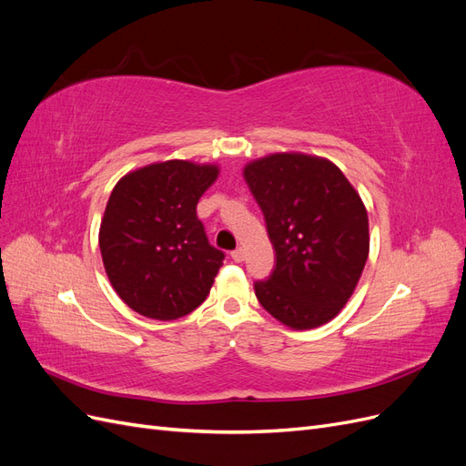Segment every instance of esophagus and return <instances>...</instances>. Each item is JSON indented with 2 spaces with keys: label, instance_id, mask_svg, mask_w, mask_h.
I'll list each match as a JSON object with an SVG mask.
<instances>
[{
  "label": "esophagus",
  "instance_id": "34e87169",
  "mask_svg": "<svg viewBox=\"0 0 466 466\" xmlns=\"http://www.w3.org/2000/svg\"><path fill=\"white\" fill-rule=\"evenodd\" d=\"M231 258L235 260V262H243L245 260V250L238 247V248H235L233 252H231Z\"/></svg>",
  "mask_w": 466,
  "mask_h": 466
}]
</instances>
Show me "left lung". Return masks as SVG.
Segmentation results:
<instances>
[{
	"mask_svg": "<svg viewBox=\"0 0 466 466\" xmlns=\"http://www.w3.org/2000/svg\"><path fill=\"white\" fill-rule=\"evenodd\" d=\"M276 252L257 281L260 305L293 330L327 324L354 293L370 255V219L358 190L332 161L272 153L243 168Z\"/></svg>",
	"mask_w": 466,
	"mask_h": 466,
	"instance_id": "left-lung-1",
	"label": "left lung"
}]
</instances>
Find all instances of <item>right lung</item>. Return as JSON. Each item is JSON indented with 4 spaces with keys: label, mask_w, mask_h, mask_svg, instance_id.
Masks as SVG:
<instances>
[{
    "label": "right lung",
    "mask_w": 466,
    "mask_h": 466,
    "mask_svg": "<svg viewBox=\"0 0 466 466\" xmlns=\"http://www.w3.org/2000/svg\"><path fill=\"white\" fill-rule=\"evenodd\" d=\"M216 163L171 159L139 167L112 188L98 229L105 272L136 313L175 320L202 305L225 255L196 216Z\"/></svg>",
    "instance_id": "add662e5"
}]
</instances>
